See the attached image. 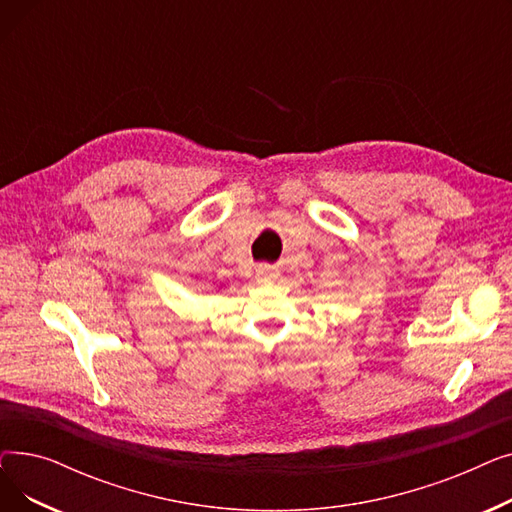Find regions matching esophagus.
<instances>
[{
  "label": "esophagus",
  "instance_id": "1",
  "mask_svg": "<svg viewBox=\"0 0 512 512\" xmlns=\"http://www.w3.org/2000/svg\"><path fill=\"white\" fill-rule=\"evenodd\" d=\"M270 278H278V272L274 270L272 265H259L257 267V280H270Z\"/></svg>",
  "mask_w": 512,
  "mask_h": 512
}]
</instances>
